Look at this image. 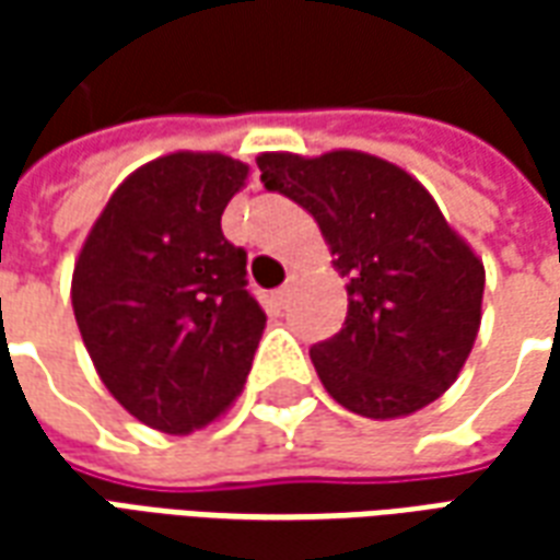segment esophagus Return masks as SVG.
I'll return each instance as SVG.
<instances>
[{
    "label": "esophagus",
    "instance_id": "esophagus-1",
    "mask_svg": "<svg viewBox=\"0 0 560 560\" xmlns=\"http://www.w3.org/2000/svg\"><path fill=\"white\" fill-rule=\"evenodd\" d=\"M272 300H276V305H279V308H284V305H288V300H291V284L279 288V291L272 293Z\"/></svg>",
    "mask_w": 560,
    "mask_h": 560
}]
</instances>
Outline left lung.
I'll return each instance as SVG.
<instances>
[{
  "label": "left lung",
  "mask_w": 560,
  "mask_h": 560,
  "mask_svg": "<svg viewBox=\"0 0 560 560\" xmlns=\"http://www.w3.org/2000/svg\"><path fill=\"white\" fill-rule=\"evenodd\" d=\"M257 167L269 191L315 215L348 288L345 327L308 351L329 396L369 420L441 399L477 339L486 269L434 197L357 149L260 152Z\"/></svg>",
  "instance_id": "1"
}]
</instances>
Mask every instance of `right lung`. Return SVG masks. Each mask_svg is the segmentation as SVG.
Here are the masks:
<instances>
[{"mask_svg":"<svg viewBox=\"0 0 560 560\" xmlns=\"http://www.w3.org/2000/svg\"><path fill=\"white\" fill-rule=\"evenodd\" d=\"M248 164L171 152L122 179L92 224L71 305L95 372L149 429L188 434L231 411L267 315L221 212Z\"/></svg>","mask_w":560,"mask_h":560,"instance_id":"right-lung-1","label":"right lung"}]
</instances>
